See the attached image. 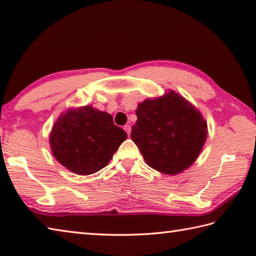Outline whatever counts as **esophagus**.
Returning <instances> with one entry per match:
<instances>
[{
    "label": "esophagus",
    "mask_w": 256,
    "mask_h": 256,
    "mask_svg": "<svg viewBox=\"0 0 256 256\" xmlns=\"http://www.w3.org/2000/svg\"><path fill=\"white\" fill-rule=\"evenodd\" d=\"M123 128H124V131L128 133V136H130V133H131V125H125Z\"/></svg>",
    "instance_id": "34e87169"
}]
</instances>
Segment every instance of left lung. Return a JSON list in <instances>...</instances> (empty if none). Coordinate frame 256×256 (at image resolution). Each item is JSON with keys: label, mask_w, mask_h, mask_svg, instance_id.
<instances>
[{"label": "left lung", "mask_w": 256, "mask_h": 256, "mask_svg": "<svg viewBox=\"0 0 256 256\" xmlns=\"http://www.w3.org/2000/svg\"><path fill=\"white\" fill-rule=\"evenodd\" d=\"M136 112L131 138L148 166L174 176L196 162L206 141L208 124L192 102L170 89L144 99Z\"/></svg>", "instance_id": "left-lung-1"}]
</instances>
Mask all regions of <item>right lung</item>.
Here are the masks:
<instances>
[{
  "label": "right lung",
  "instance_id": "right-lung-1",
  "mask_svg": "<svg viewBox=\"0 0 256 256\" xmlns=\"http://www.w3.org/2000/svg\"><path fill=\"white\" fill-rule=\"evenodd\" d=\"M126 138L110 114L86 105L60 112L50 133V146L62 166L86 176L106 167Z\"/></svg>",
  "mask_w": 256,
  "mask_h": 256
}]
</instances>
